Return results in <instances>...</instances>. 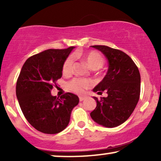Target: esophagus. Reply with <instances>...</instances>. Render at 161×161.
I'll use <instances>...</instances> for the list:
<instances>
[{"label": "esophagus", "mask_w": 161, "mask_h": 161, "mask_svg": "<svg viewBox=\"0 0 161 161\" xmlns=\"http://www.w3.org/2000/svg\"><path fill=\"white\" fill-rule=\"evenodd\" d=\"M86 98V96H79V101H82Z\"/></svg>", "instance_id": "esophagus-1"}]
</instances>
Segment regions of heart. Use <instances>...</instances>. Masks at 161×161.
I'll list each match as a JSON object with an SVG mask.
<instances>
[{
    "label": "heart",
    "instance_id": "1",
    "mask_svg": "<svg viewBox=\"0 0 161 161\" xmlns=\"http://www.w3.org/2000/svg\"><path fill=\"white\" fill-rule=\"evenodd\" d=\"M73 57H82L88 65L93 69H97L104 65V59L101 56V53L97 51H88L83 54L75 53ZM73 56H69L66 59L63 64V73L65 75L69 74L73 70L74 58ZM92 85V82L88 79L84 78H75L69 82V88L72 91L76 93H82L84 89L90 88Z\"/></svg>",
    "mask_w": 161,
    "mask_h": 161
}]
</instances>
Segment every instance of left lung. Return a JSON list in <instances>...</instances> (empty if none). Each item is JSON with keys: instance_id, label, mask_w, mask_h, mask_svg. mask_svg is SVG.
<instances>
[{"instance_id": "obj_1", "label": "left lung", "mask_w": 161, "mask_h": 161, "mask_svg": "<svg viewBox=\"0 0 161 161\" xmlns=\"http://www.w3.org/2000/svg\"><path fill=\"white\" fill-rule=\"evenodd\" d=\"M102 52L108 60V70L104 78L94 88L101 95L107 92L108 97L97 102L90 116L95 123L114 128L128 119L136 108L140 96L141 76L137 66L126 53L105 45L91 46Z\"/></svg>"}]
</instances>
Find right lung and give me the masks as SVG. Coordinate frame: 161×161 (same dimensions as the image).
<instances>
[{"mask_svg": "<svg viewBox=\"0 0 161 161\" xmlns=\"http://www.w3.org/2000/svg\"><path fill=\"white\" fill-rule=\"evenodd\" d=\"M75 47L48 49L30 57L23 64L16 82V94L25 119L39 132L56 134L66 128L77 95L68 92L60 98L51 92L62 76L63 64Z\"/></svg>", "mask_w": 161, "mask_h": 161, "instance_id": "1", "label": "right lung"}]
</instances>
